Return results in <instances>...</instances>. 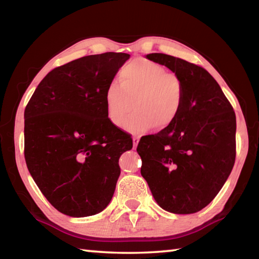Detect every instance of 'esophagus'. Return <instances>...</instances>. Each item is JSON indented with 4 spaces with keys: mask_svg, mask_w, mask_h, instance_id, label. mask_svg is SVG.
I'll use <instances>...</instances> for the list:
<instances>
[{
    "mask_svg": "<svg viewBox=\"0 0 259 259\" xmlns=\"http://www.w3.org/2000/svg\"><path fill=\"white\" fill-rule=\"evenodd\" d=\"M133 142H134V148H136L138 145V143H139V136H134Z\"/></svg>",
    "mask_w": 259,
    "mask_h": 259,
    "instance_id": "obj_1",
    "label": "esophagus"
}]
</instances>
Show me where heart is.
<instances>
[{"mask_svg":"<svg viewBox=\"0 0 259 259\" xmlns=\"http://www.w3.org/2000/svg\"><path fill=\"white\" fill-rule=\"evenodd\" d=\"M104 98L108 120L116 126L135 107L124 128L142 133L155 126L166 129L176 121L183 107L184 89L176 74L160 64L139 59L121 69L119 84L111 83Z\"/></svg>","mask_w":259,"mask_h":259,"instance_id":"obj_1","label":"heart"}]
</instances>
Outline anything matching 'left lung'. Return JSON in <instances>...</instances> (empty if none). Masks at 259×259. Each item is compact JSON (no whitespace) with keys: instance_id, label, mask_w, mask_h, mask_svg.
<instances>
[{"instance_id":"1","label":"left lung","mask_w":259,"mask_h":259,"mask_svg":"<svg viewBox=\"0 0 259 259\" xmlns=\"http://www.w3.org/2000/svg\"><path fill=\"white\" fill-rule=\"evenodd\" d=\"M146 58L181 78L184 102L169 128L140 138V172L162 209L198 212L214 199L233 169L235 113L203 67L164 54Z\"/></svg>"}]
</instances>
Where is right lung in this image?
I'll return each instance as SVG.
<instances>
[{
	"label": "right lung",
	"mask_w": 259,
	"mask_h": 259,
	"mask_svg": "<svg viewBox=\"0 0 259 259\" xmlns=\"http://www.w3.org/2000/svg\"><path fill=\"white\" fill-rule=\"evenodd\" d=\"M130 55L105 52L56 67L25 108V160L42 194L61 213L87 217L107 207L130 135L108 120L105 90Z\"/></svg>",
	"instance_id": "right-lung-1"
}]
</instances>
